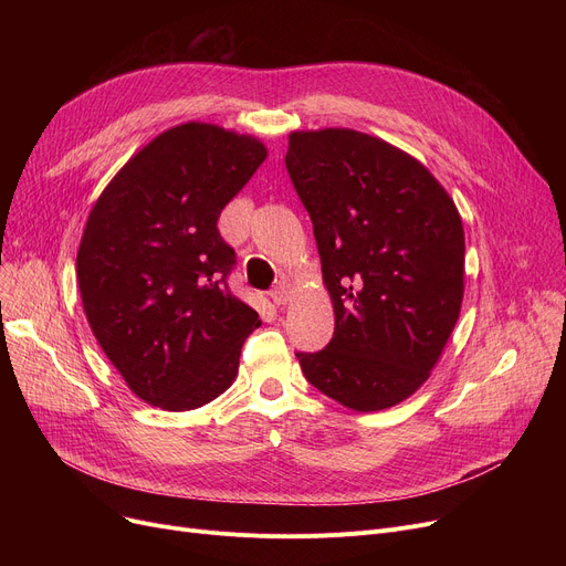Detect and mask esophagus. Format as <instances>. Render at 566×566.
I'll return each mask as SVG.
<instances>
[{
	"mask_svg": "<svg viewBox=\"0 0 566 566\" xmlns=\"http://www.w3.org/2000/svg\"><path fill=\"white\" fill-rule=\"evenodd\" d=\"M289 298H291V289H289L286 284H280V286H275V289L271 291V301H273L277 307L286 305Z\"/></svg>",
	"mask_w": 566,
	"mask_h": 566,
	"instance_id": "obj_1",
	"label": "esophagus"
}]
</instances>
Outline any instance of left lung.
<instances>
[{
	"label": "left lung",
	"instance_id": "1",
	"mask_svg": "<svg viewBox=\"0 0 566 566\" xmlns=\"http://www.w3.org/2000/svg\"><path fill=\"white\" fill-rule=\"evenodd\" d=\"M286 169L314 224L335 335L295 353L305 378L358 412L429 378L459 321L465 238L452 197L401 148L350 130H295Z\"/></svg>",
	"mask_w": 566,
	"mask_h": 566
}]
</instances>
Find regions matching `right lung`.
I'll list each match as a JSON object with an SVG mask.
<instances>
[{"mask_svg":"<svg viewBox=\"0 0 566 566\" xmlns=\"http://www.w3.org/2000/svg\"><path fill=\"white\" fill-rule=\"evenodd\" d=\"M265 156L252 135L181 124L139 148L88 213L77 250L82 307L146 403L192 410L238 374L261 321L227 286L235 252L218 218Z\"/></svg>","mask_w":566,"mask_h":566,"instance_id":"add662e5","label":"right lung"}]
</instances>
